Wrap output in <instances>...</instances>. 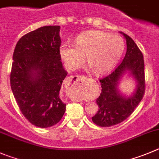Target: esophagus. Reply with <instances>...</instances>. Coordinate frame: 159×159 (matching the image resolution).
<instances>
[{
    "instance_id": "esophagus-1",
    "label": "esophagus",
    "mask_w": 159,
    "mask_h": 159,
    "mask_svg": "<svg viewBox=\"0 0 159 159\" xmlns=\"http://www.w3.org/2000/svg\"><path fill=\"white\" fill-rule=\"evenodd\" d=\"M84 80H85V77L80 76V75H75V76H71L70 78V82L73 83L75 84H82L84 83ZM73 100H80L78 98H75V100L73 99Z\"/></svg>"
}]
</instances>
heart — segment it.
<instances>
[{
  "label": "heart",
  "instance_id": "b5f03b06",
  "mask_svg": "<svg viewBox=\"0 0 159 159\" xmlns=\"http://www.w3.org/2000/svg\"><path fill=\"white\" fill-rule=\"evenodd\" d=\"M125 42L118 36L99 30L82 33L76 38L75 46L61 44L59 55L66 68L73 71L85 62L95 75L100 76L113 69L121 59Z\"/></svg>",
  "mask_w": 159,
  "mask_h": 159
}]
</instances>
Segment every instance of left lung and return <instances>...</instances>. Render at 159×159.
Masks as SVG:
<instances>
[{
    "label": "left lung",
    "instance_id": "8db88e82",
    "mask_svg": "<svg viewBox=\"0 0 159 159\" xmlns=\"http://www.w3.org/2000/svg\"><path fill=\"white\" fill-rule=\"evenodd\" d=\"M121 34L126 39V53L118 67L100 80L102 90L100 96L96 99L99 110L92 117L93 122L101 127L112 126L129 117L143 99L145 92L143 54L129 36L122 32ZM126 72L137 82L136 89L129 97L121 94L118 89L120 80Z\"/></svg>",
    "mask_w": 159,
    "mask_h": 159
}]
</instances>
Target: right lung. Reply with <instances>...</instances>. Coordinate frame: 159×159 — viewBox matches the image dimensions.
Wrapping results in <instances>:
<instances>
[{"label":"right lung","mask_w":159,"mask_h":159,"mask_svg":"<svg viewBox=\"0 0 159 159\" xmlns=\"http://www.w3.org/2000/svg\"><path fill=\"white\" fill-rule=\"evenodd\" d=\"M59 26H45L28 33L13 53L10 83L22 114L35 126L57 124L66 111L59 91L67 72L59 55Z\"/></svg>","instance_id":"1"}]
</instances>
